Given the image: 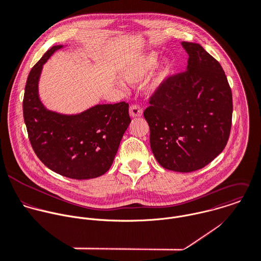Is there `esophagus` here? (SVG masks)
Wrapping results in <instances>:
<instances>
[{"label":"esophagus","instance_id":"esophagus-1","mask_svg":"<svg viewBox=\"0 0 261 261\" xmlns=\"http://www.w3.org/2000/svg\"><path fill=\"white\" fill-rule=\"evenodd\" d=\"M129 113H130V116H131L132 118H136V117H141L143 111H142V109H141L139 106L133 105V106L130 107Z\"/></svg>","mask_w":261,"mask_h":261}]
</instances>
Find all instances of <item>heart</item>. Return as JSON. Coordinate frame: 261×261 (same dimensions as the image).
<instances>
[{"instance_id": "b5f03b06", "label": "heart", "mask_w": 261, "mask_h": 261, "mask_svg": "<svg viewBox=\"0 0 261 261\" xmlns=\"http://www.w3.org/2000/svg\"><path fill=\"white\" fill-rule=\"evenodd\" d=\"M158 56L153 51H149L142 56L129 60L121 71L122 78L131 84L140 82L156 65ZM171 71V64L168 60H164L156 69L147 78L144 88L148 94L154 93L163 85Z\"/></svg>"}]
</instances>
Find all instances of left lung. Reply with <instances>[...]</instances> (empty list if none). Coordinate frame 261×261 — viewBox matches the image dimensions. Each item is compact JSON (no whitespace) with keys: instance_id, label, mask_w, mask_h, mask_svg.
I'll use <instances>...</instances> for the list:
<instances>
[{"instance_id":"8db88e82","label":"left lung","mask_w":261,"mask_h":261,"mask_svg":"<svg viewBox=\"0 0 261 261\" xmlns=\"http://www.w3.org/2000/svg\"><path fill=\"white\" fill-rule=\"evenodd\" d=\"M181 44L189 56L186 71L163 83L150 97L144 118L158 163L170 171L190 173L226 147L233 99L221 64L199 43Z\"/></svg>"}]
</instances>
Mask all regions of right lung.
<instances>
[{"instance_id": "add662e5", "label": "right lung", "mask_w": 261, "mask_h": 261, "mask_svg": "<svg viewBox=\"0 0 261 261\" xmlns=\"http://www.w3.org/2000/svg\"><path fill=\"white\" fill-rule=\"evenodd\" d=\"M64 45L51 46L31 69L25 86L23 116L31 146L49 170L64 177L86 180L111 168L131 119L129 105H95L66 115L44 107L38 93L42 66Z\"/></svg>"}]
</instances>
